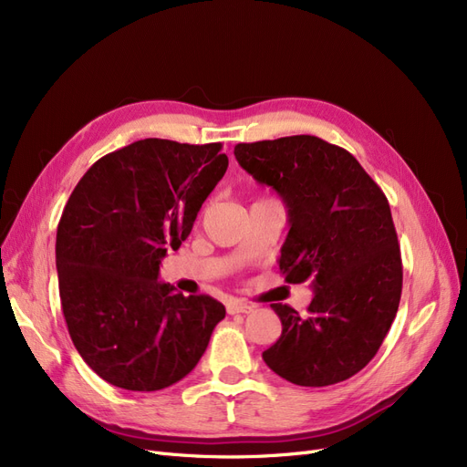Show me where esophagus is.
Returning a JSON list of instances; mask_svg holds the SVG:
<instances>
[{
    "instance_id": "obj_1",
    "label": "esophagus",
    "mask_w": 467,
    "mask_h": 467,
    "mask_svg": "<svg viewBox=\"0 0 467 467\" xmlns=\"http://www.w3.org/2000/svg\"><path fill=\"white\" fill-rule=\"evenodd\" d=\"M227 312L231 316H234V314H250V312H254V306H250L246 302H240V300H229L227 302Z\"/></svg>"
}]
</instances>
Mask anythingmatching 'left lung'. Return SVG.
<instances>
[{
	"label": "left lung",
	"mask_w": 467,
	"mask_h": 467,
	"mask_svg": "<svg viewBox=\"0 0 467 467\" xmlns=\"http://www.w3.org/2000/svg\"><path fill=\"white\" fill-rule=\"evenodd\" d=\"M234 155L288 207L285 281L314 286L306 317L271 304L283 333L265 364L300 387L347 381L373 359L399 312L402 257L389 200L350 151L317 136L243 142Z\"/></svg>",
	"instance_id": "obj_1"
}]
</instances>
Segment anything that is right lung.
<instances>
[{
    "mask_svg": "<svg viewBox=\"0 0 467 467\" xmlns=\"http://www.w3.org/2000/svg\"><path fill=\"white\" fill-rule=\"evenodd\" d=\"M223 144L146 138L98 160L57 224L61 309L75 348L103 381L160 390L196 368L224 306L160 283L229 167Z\"/></svg>",
    "mask_w": 467,
    "mask_h": 467,
    "instance_id": "add662e5",
    "label": "right lung"
}]
</instances>
